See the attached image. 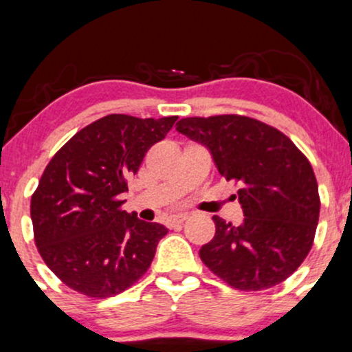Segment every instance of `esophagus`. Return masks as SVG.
Masks as SVG:
<instances>
[{
  "label": "esophagus",
  "instance_id": "obj_1",
  "mask_svg": "<svg viewBox=\"0 0 352 352\" xmlns=\"http://www.w3.org/2000/svg\"><path fill=\"white\" fill-rule=\"evenodd\" d=\"M187 217H188V214H187V212L173 214V216L170 217V224H180V223H184V221H186Z\"/></svg>",
  "mask_w": 352,
  "mask_h": 352
}]
</instances>
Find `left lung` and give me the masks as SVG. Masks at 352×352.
Returning a JSON list of instances; mask_svg holds the SVG:
<instances>
[{"mask_svg": "<svg viewBox=\"0 0 352 352\" xmlns=\"http://www.w3.org/2000/svg\"><path fill=\"white\" fill-rule=\"evenodd\" d=\"M177 131L204 145L226 180L239 182L243 223L212 217L216 234L199 251L204 265L238 290L287 280L319 223V187L305 155L276 128L238 114L184 118Z\"/></svg>", "mask_w": 352, "mask_h": 352, "instance_id": "8db88e82", "label": "left lung"}]
</instances>
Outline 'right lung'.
<instances>
[{"label":"right lung","instance_id":"1","mask_svg":"<svg viewBox=\"0 0 352 352\" xmlns=\"http://www.w3.org/2000/svg\"><path fill=\"white\" fill-rule=\"evenodd\" d=\"M177 116L109 114L72 136L32 195L33 234L47 266L72 290L106 298L138 282L168 232L121 209L126 180Z\"/></svg>","mask_w":352,"mask_h":352}]
</instances>
